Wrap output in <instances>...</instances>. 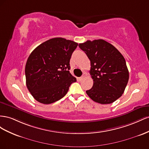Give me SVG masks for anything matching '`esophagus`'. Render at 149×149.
I'll return each mask as SVG.
<instances>
[{
    "label": "esophagus",
    "instance_id": "obj_1",
    "mask_svg": "<svg viewBox=\"0 0 149 149\" xmlns=\"http://www.w3.org/2000/svg\"><path fill=\"white\" fill-rule=\"evenodd\" d=\"M86 73H84V74H83V75L81 76V77H80L79 78V80H82L85 77H86Z\"/></svg>",
    "mask_w": 149,
    "mask_h": 149
}]
</instances>
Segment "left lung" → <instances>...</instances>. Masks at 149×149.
Returning a JSON list of instances; mask_svg holds the SVG:
<instances>
[{
	"label": "left lung",
	"mask_w": 149,
	"mask_h": 149,
	"mask_svg": "<svg viewBox=\"0 0 149 149\" xmlns=\"http://www.w3.org/2000/svg\"><path fill=\"white\" fill-rule=\"evenodd\" d=\"M79 47L91 61L93 84L87 94L95 102L113 103L122 96L129 81L124 57L113 45L102 39L87 40Z\"/></svg>",
	"instance_id": "obj_1"
}]
</instances>
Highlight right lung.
Returning a JSON list of instances; mask_svg holds the SVG:
<instances>
[{
  "instance_id": "obj_1",
  "label": "right lung",
  "mask_w": 149,
  "mask_h": 149,
  "mask_svg": "<svg viewBox=\"0 0 149 149\" xmlns=\"http://www.w3.org/2000/svg\"><path fill=\"white\" fill-rule=\"evenodd\" d=\"M78 44L62 37L49 39L33 50L25 69L26 86L37 101L49 104L64 97L77 81L70 73V59Z\"/></svg>"
}]
</instances>
